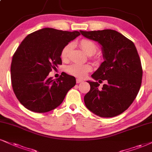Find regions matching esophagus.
Instances as JSON below:
<instances>
[{
	"label": "esophagus",
	"instance_id": "obj_1",
	"mask_svg": "<svg viewBox=\"0 0 152 152\" xmlns=\"http://www.w3.org/2000/svg\"><path fill=\"white\" fill-rule=\"evenodd\" d=\"M83 82V80L80 79V78H77V79L76 80L77 83H80V82Z\"/></svg>",
	"mask_w": 152,
	"mask_h": 152
}]
</instances>
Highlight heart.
I'll use <instances>...</instances> for the list:
<instances>
[{"label":"heart","instance_id":"b5f03b06","mask_svg":"<svg viewBox=\"0 0 152 152\" xmlns=\"http://www.w3.org/2000/svg\"><path fill=\"white\" fill-rule=\"evenodd\" d=\"M79 46L82 51L87 56H92L96 51V46L94 43L87 39H83L79 42ZM72 44H68L64 46L61 50V58L63 61H67L70 56V53L72 49ZM92 69L89 65L72 64L67 67V72L71 75L77 77L83 78L87 75V73L90 72Z\"/></svg>","mask_w":152,"mask_h":152}]
</instances>
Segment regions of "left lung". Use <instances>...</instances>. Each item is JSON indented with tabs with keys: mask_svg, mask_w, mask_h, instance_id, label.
Segmentation results:
<instances>
[{
	"mask_svg": "<svg viewBox=\"0 0 152 152\" xmlns=\"http://www.w3.org/2000/svg\"><path fill=\"white\" fill-rule=\"evenodd\" d=\"M80 31L102 47L104 61L91 77L99 82L107 81L102 89L98 82L87 81L90 91L84 97L86 107L102 118L120 115L132 104L141 87L142 68L135 46L112 29Z\"/></svg>",
	"mask_w": 152,
	"mask_h": 152,
	"instance_id": "1",
	"label": "left lung"
}]
</instances>
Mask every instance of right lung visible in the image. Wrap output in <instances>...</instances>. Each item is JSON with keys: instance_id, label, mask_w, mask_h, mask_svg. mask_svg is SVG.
Here are the masks:
<instances>
[{"instance_id": "1", "label": "right lung", "mask_w": 152, "mask_h": 152, "mask_svg": "<svg viewBox=\"0 0 152 152\" xmlns=\"http://www.w3.org/2000/svg\"><path fill=\"white\" fill-rule=\"evenodd\" d=\"M80 35L77 31L44 28L27 35L20 44L11 63V82L16 97L28 110L46 113L55 109L75 85V77L66 73L55 80L48 74L62 64L64 46Z\"/></svg>"}]
</instances>
